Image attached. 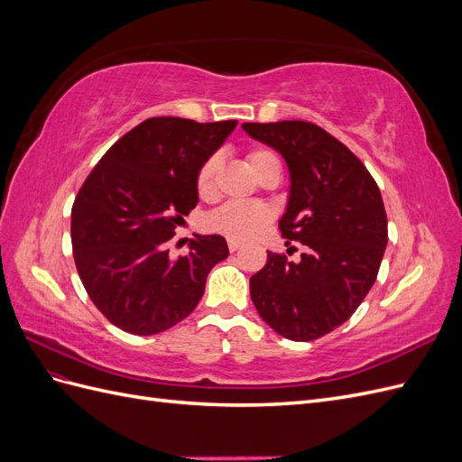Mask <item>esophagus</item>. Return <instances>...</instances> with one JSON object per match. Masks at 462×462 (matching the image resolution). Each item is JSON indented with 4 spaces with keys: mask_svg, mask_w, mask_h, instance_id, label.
<instances>
[{
    "mask_svg": "<svg viewBox=\"0 0 462 462\" xmlns=\"http://www.w3.org/2000/svg\"><path fill=\"white\" fill-rule=\"evenodd\" d=\"M227 246H229L231 253H236V250H239L243 245H241V241H233V239H229V241H227Z\"/></svg>",
    "mask_w": 462,
    "mask_h": 462,
    "instance_id": "1",
    "label": "esophagus"
}]
</instances>
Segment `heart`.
I'll return each instance as SVG.
<instances>
[{
  "label": "heart",
  "mask_w": 462,
  "mask_h": 462,
  "mask_svg": "<svg viewBox=\"0 0 462 462\" xmlns=\"http://www.w3.org/2000/svg\"><path fill=\"white\" fill-rule=\"evenodd\" d=\"M277 160L275 153L268 148H254L248 152L246 163L254 173L263 163ZM219 171V158L209 156L197 173V192L200 199H212L216 192V179ZM272 212L260 204H239L231 202L217 208L206 217V227L217 235L233 241H250L270 226Z\"/></svg>",
  "instance_id": "b5f03b06"
}]
</instances>
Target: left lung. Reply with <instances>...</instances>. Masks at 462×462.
<instances>
[{"mask_svg":"<svg viewBox=\"0 0 462 462\" xmlns=\"http://www.w3.org/2000/svg\"><path fill=\"white\" fill-rule=\"evenodd\" d=\"M243 129L285 158L291 197L279 231L287 245L304 246L297 262L268 253L250 277V297L279 335L319 339L356 312L380 272L387 246L380 189L366 165L314 123H243Z\"/></svg>","mask_w":462,"mask_h":462,"instance_id":"8db88e82","label":"left lung"}]
</instances>
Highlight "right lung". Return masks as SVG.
Listing matches in <instances>:
<instances>
[{"label": "right lung", "mask_w": 462, "mask_h": 462, "mask_svg": "<svg viewBox=\"0 0 462 462\" xmlns=\"http://www.w3.org/2000/svg\"><path fill=\"white\" fill-rule=\"evenodd\" d=\"M236 121L150 117L111 146L71 209L73 258L90 300L116 328L153 335L185 319L209 270L229 256L219 235H197L189 254L167 241L199 202L197 173Z\"/></svg>", "instance_id": "add662e5"}]
</instances>
